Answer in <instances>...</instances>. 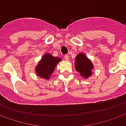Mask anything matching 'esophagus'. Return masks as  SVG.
Segmentation results:
<instances>
[{
	"label": "esophagus",
	"instance_id": "esophagus-1",
	"mask_svg": "<svg viewBox=\"0 0 126 126\" xmlns=\"http://www.w3.org/2000/svg\"><path fill=\"white\" fill-rule=\"evenodd\" d=\"M64 59L66 61L69 60V56H68L67 55H65L64 56Z\"/></svg>",
	"mask_w": 126,
	"mask_h": 126
}]
</instances>
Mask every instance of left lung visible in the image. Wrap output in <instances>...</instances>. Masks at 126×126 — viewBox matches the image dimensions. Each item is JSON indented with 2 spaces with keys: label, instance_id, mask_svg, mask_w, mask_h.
<instances>
[{
  "label": "left lung",
  "instance_id": "obj_1",
  "mask_svg": "<svg viewBox=\"0 0 126 126\" xmlns=\"http://www.w3.org/2000/svg\"><path fill=\"white\" fill-rule=\"evenodd\" d=\"M75 69L80 73V75L87 78L91 76L94 65L91 61L83 53H79L75 58Z\"/></svg>",
  "mask_w": 126,
  "mask_h": 126
}]
</instances>
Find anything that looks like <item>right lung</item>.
I'll use <instances>...</instances> for the list:
<instances>
[{
	"mask_svg": "<svg viewBox=\"0 0 126 126\" xmlns=\"http://www.w3.org/2000/svg\"><path fill=\"white\" fill-rule=\"evenodd\" d=\"M61 59L55 57L50 54H45L39 61L36 67V73L38 76L49 79L55 70V67Z\"/></svg>",
	"mask_w": 126,
	"mask_h": 126,
	"instance_id": "right-lung-1",
	"label": "right lung"
}]
</instances>
